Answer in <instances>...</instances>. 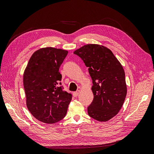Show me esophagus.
<instances>
[{"instance_id":"34e87169","label":"esophagus","mask_w":154,"mask_h":154,"mask_svg":"<svg viewBox=\"0 0 154 154\" xmlns=\"http://www.w3.org/2000/svg\"><path fill=\"white\" fill-rule=\"evenodd\" d=\"M80 91H77L76 92H73V96L74 97H76V96H78L79 95V94H80Z\"/></svg>"}]
</instances>
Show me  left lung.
Instances as JSON below:
<instances>
[{
	"mask_svg": "<svg viewBox=\"0 0 154 154\" xmlns=\"http://www.w3.org/2000/svg\"><path fill=\"white\" fill-rule=\"evenodd\" d=\"M88 67L92 80L94 99L88 114L99 122H107L118 114L127 93L122 65L111 50L105 46L88 44L74 51Z\"/></svg>",
	"mask_w": 154,
	"mask_h": 154,
	"instance_id": "8db88e82",
	"label": "left lung"
}]
</instances>
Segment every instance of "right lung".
<instances>
[{
    "instance_id": "obj_1",
    "label": "right lung",
    "mask_w": 154,
    "mask_h": 154,
    "mask_svg": "<svg viewBox=\"0 0 154 154\" xmlns=\"http://www.w3.org/2000/svg\"><path fill=\"white\" fill-rule=\"evenodd\" d=\"M68 51L52 47L40 48L32 54L23 75L26 105L40 122L54 124L66 116L72 94L58 85L59 68Z\"/></svg>"
}]
</instances>
